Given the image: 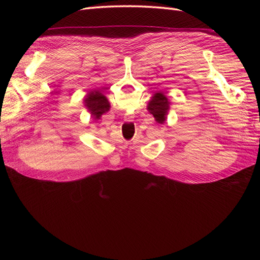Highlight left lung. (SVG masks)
Masks as SVG:
<instances>
[{"mask_svg": "<svg viewBox=\"0 0 260 260\" xmlns=\"http://www.w3.org/2000/svg\"><path fill=\"white\" fill-rule=\"evenodd\" d=\"M171 102L165 95L162 92H156L148 101L146 109L149 114H152L157 123L164 124L167 119V116L170 111Z\"/></svg>", "mask_w": 260, "mask_h": 260, "instance_id": "1", "label": "left lung"}]
</instances>
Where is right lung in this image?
<instances>
[{
    "label": "right lung",
    "mask_w": 260,
    "mask_h": 260,
    "mask_svg": "<svg viewBox=\"0 0 260 260\" xmlns=\"http://www.w3.org/2000/svg\"><path fill=\"white\" fill-rule=\"evenodd\" d=\"M83 104L94 120H99L111 109V104L107 98L98 90H93L86 94L83 99Z\"/></svg>",
    "instance_id": "add662e5"
}]
</instances>
